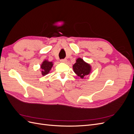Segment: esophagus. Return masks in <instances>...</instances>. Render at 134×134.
<instances>
[{"mask_svg":"<svg viewBox=\"0 0 134 134\" xmlns=\"http://www.w3.org/2000/svg\"><path fill=\"white\" fill-rule=\"evenodd\" d=\"M60 62H62V63H66V62H67V60L65 59H61V60H60Z\"/></svg>","mask_w":134,"mask_h":134,"instance_id":"1","label":"esophagus"}]
</instances>
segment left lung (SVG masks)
<instances>
[{"label":"left lung","mask_w":134,"mask_h":134,"mask_svg":"<svg viewBox=\"0 0 134 134\" xmlns=\"http://www.w3.org/2000/svg\"><path fill=\"white\" fill-rule=\"evenodd\" d=\"M72 68L75 73L81 78H83L85 76L90 74L91 70L90 65L84 62L83 60L80 58L76 60V62Z\"/></svg>","instance_id":"obj_1"}]
</instances>
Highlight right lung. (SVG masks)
I'll list each match as a JSON object with an SVG mask.
<instances>
[{
  "mask_svg": "<svg viewBox=\"0 0 134 134\" xmlns=\"http://www.w3.org/2000/svg\"><path fill=\"white\" fill-rule=\"evenodd\" d=\"M52 65H53V64L52 62H49L47 60H44L41 66L42 75L44 76L48 74V72H50V70L51 69Z\"/></svg>",
  "mask_w": 134,
  "mask_h": 134,
  "instance_id": "1",
  "label": "right lung"
}]
</instances>
